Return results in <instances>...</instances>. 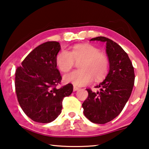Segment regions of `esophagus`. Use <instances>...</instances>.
<instances>
[{
	"label": "esophagus",
	"instance_id": "esophagus-1",
	"mask_svg": "<svg viewBox=\"0 0 149 149\" xmlns=\"http://www.w3.org/2000/svg\"><path fill=\"white\" fill-rule=\"evenodd\" d=\"M78 90H79V88L74 86V91H78Z\"/></svg>",
	"mask_w": 149,
	"mask_h": 149
}]
</instances>
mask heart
I'll use <instances>...</instances> for the list:
<instances>
[{"label":"heart","mask_w":149,"mask_h":149,"mask_svg":"<svg viewBox=\"0 0 149 149\" xmlns=\"http://www.w3.org/2000/svg\"><path fill=\"white\" fill-rule=\"evenodd\" d=\"M81 61L79 68L63 75V80L75 86H83L93 81L102 80L108 72L109 61L104 54L100 53L97 48L89 45H77L73 47L71 52L63 50L56 55V63L63 72L70 70L75 61Z\"/></svg>","instance_id":"heart-1"}]
</instances>
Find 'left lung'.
Here are the masks:
<instances>
[{"mask_svg":"<svg viewBox=\"0 0 149 149\" xmlns=\"http://www.w3.org/2000/svg\"><path fill=\"white\" fill-rule=\"evenodd\" d=\"M91 41L105 43L109 71L105 79L95 86L98 91L86 89L88 96L82 107L90 121L104 124L116 118L128 100L134 84V70L127 54L114 41L103 36Z\"/></svg>","mask_w":149,"mask_h":149,"instance_id":"obj_1","label":"left lung"}]
</instances>
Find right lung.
Returning a JSON list of instances; mask_svg holds the SVG:
<instances>
[{
    "instance_id": "right-lung-1",
    "label": "right lung",
    "mask_w": 149,
    "mask_h": 149,
    "mask_svg": "<svg viewBox=\"0 0 149 149\" xmlns=\"http://www.w3.org/2000/svg\"><path fill=\"white\" fill-rule=\"evenodd\" d=\"M59 42L49 41L35 48L15 72L18 102L26 116L36 122L50 123L59 116L64 97L73 92L68 84L60 88L61 75L56 68Z\"/></svg>"
}]
</instances>
